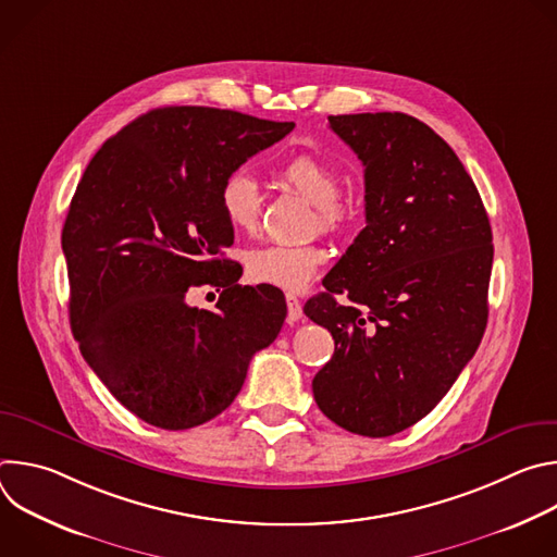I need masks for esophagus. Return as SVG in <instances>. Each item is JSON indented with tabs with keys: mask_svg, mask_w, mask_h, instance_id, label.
Returning <instances> with one entry per match:
<instances>
[{
	"mask_svg": "<svg viewBox=\"0 0 557 557\" xmlns=\"http://www.w3.org/2000/svg\"><path fill=\"white\" fill-rule=\"evenodd\" d=\"M286 306H288V322H299L301 320V301L295 295H286Z\"/></svg>",
	"mask_w": 557,
	"mask_h": 557,
	"instance_id": "obj_1",
	"label": "esophagus"
}]
</instances>
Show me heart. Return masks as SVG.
I'll return each instance as SVG.
<instances>
[{
  "mask_svg": "<svg viewBox=\"0 0 557 557\" xmlns=\"http://www.w3.org/2000/svg\"><path fill=\"white\" fill-rule=\"evenodd\" d=\"M277 176L312 205V231L339 233L350 226L355 213L342 198L339 174L324 158L306 151L295 153L280 168ZM220 209L233 231L253 233L262 215V194L253 176L243 170L228 174L220 187ZM326 258L329 253L320 243L262 245L245 253V271L253 284L295 293L310 284Z\"/></svg>",
  "mask_w": 557,
  "mask_h": 557,
  "instance_id": "1",
  "label": "heart"
}]
</instances>
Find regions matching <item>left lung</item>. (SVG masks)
I'll use <instances>...</instances> for the list:
<instances>
[{"label": "left lung", "instance_id": "1", "mask_svg": "<svg viewBox=\"0 0 557 557\" xmlns=\"http://www.w3.org/2000/svg\"><path fill=\"white\" fill-rule=\"evenodd\" d=\"M329 123L363 163L366 226L326 293L304 306L335 339L312 394L339 428L381 438L428 417L479 348L492 226L454 149L419 119L368 112Z\"/></svg>", "mask_w": 557, "mask_h": 557}]
</instances>
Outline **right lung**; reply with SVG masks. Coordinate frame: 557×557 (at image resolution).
Masks as SVG:
<instances>
[{
	"label": "right lung",
	"instance_id": "add662e5",
	"mask_svg": "<svg viewBox=\"0 0 557 557\" xmlns=\"http://www.w3.org/2000/svg\"><path fill=\"white\" fill-rule=\"evenodd\" d=\"M295 123L218 108H158L95 153L61 233L74 339L132 414L189 430L226 410L251 357L277 337L286 304L240 286L222 249L233 228L222 181ZM213 285L218 311L186 304Z\"/></svg>",
	"mask_w": 557,
	"mask_h": 557
}]
</instances>
